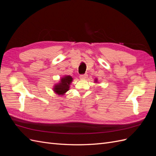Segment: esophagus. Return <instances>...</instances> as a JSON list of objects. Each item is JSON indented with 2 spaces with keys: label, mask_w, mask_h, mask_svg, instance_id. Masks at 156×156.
<instances>
[{
  "label": "esophagus",
  "mask_w": 156,
  "mask_h": 156,
  "mask_svg": "<svg viewBox=\"0 0 156 156\" xmlns=\"http://www.w3.org/2000/svg\"><path fill=\"white\" fill-rule=\"evenodd\" d=\"M80 79H86L87 77H88V74L87 73H84V74H83V75H81L79 76Z\"/></svg>",
  "instance_id": "esophagus-1"
}]
</instances>
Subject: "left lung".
Listing matches in <instances>:
<instances>
[{"instance_id":"8db88e82","label":"left lung","mask_w":156,"mask_h":156,"mask_svg":"<svg viewBox=\"0 0 156 156\" xmlns=\"http://www.w3.org/2000/svg\"><path fill=\"white\" fill-rule=\"evenodd\" d=\"M95 81H96H96H97V79H96V80H95Z\"/></svg>"}]
</instances>
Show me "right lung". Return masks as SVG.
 Here are the masks:
<instances>
[{
    "label": "right lung",
    "instance_id": "add662e5",
    "mask_svg": "<svg viewBox=\"0 0 156 156\" xmlns=\"http://www.w3.org/2000/svg\"><path fill=\"white\" fill-rule=\"evenodd\" d=\"M72 77L68 75L61 79L60 83L56 84L54 87V91L59 95H63L69 88V84L72 81Z\"/></svg>",
    "mask_w": 156,
    "mask_h": 156
}]
</instances>
